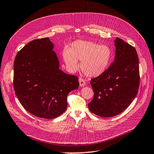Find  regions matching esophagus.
Wrapping results in <instances>:
<instances>
[{"mask_svg": "<svg viewBox=\"0 0 154 154\" xmlns=\"http://www.w3.org/2000/svg\"><path fill=\"white\" fill-rule=\"evenodd\" d=\"M79 84H80L81 87H83L86 85V82L84 81L82 78H79Z\"/></svg>", "mask_w": 154, "mask_h": 154, "instance_id": "34e87169", "label": "esophagus"}]
</instances>
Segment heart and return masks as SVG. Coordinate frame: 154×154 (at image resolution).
<instances>
[{"label": "heart", "instance_id": "b5f03b06", "mask_svg": "<svg viewBox=\"0 0 154 154\" xmlns=\"http://www.w3.org/2000/svg\"><path fill=\"white\" fill-rule=\"evenodd\" d=\"M62 57L66 68L71 73L79 68L81 61L82 72L89 77H97L106 72L112 59V51L106 45H99L91 41L76 40L70 48H64Z\"/></svg>", "mask_w": 154, "mask_h": 154}]
</instances>
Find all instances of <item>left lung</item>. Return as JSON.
I'll return each instance as SVG.
<instances>
[{"label":"left lung","mask_w":154,"mask_h":154,"mask_svg":"<svg viewBox=\"0 0 154 154\" xmlns=\"http://www.w3.org/2000/svg\"><path fill=\"white\" fill-rule=\"evenodd\" d=\"M115 61L100 76L91 80L94 97L89 109L101 117H112L129 106L140 86L139 59L134 47L116 38Z\"/></svg>","instance_id":"obj_1"}]
</instances>
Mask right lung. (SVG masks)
I'll return each mask as SVG.
<instances>
[{
	"label": "right lung",
	"instance_id": "right-lung-1",
	"mask_svg": "<svg viewBox=\"0 0 154 154\" xmlns=\"http://www.w3.org/2000/svg\"><path fill=\"white\" fill-rule=\"evenodd\" d=\"M48 38L34 39L20 51L14 62L13 85L22 106L39 118L53 119L66 110L67 96L79 88L78 77L59 69Z\"/></svg>",
	"mask_w": 154,
	"mask_h": 154
}]
</instances>
